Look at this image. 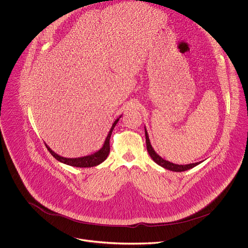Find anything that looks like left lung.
<instances>
[{
  "mask_svg": "<svg viewBox=\"0 0 248 248\" xmlns=\"http://www.w3.org/2000/svg\"><path fill=\"white\" fill-rule=\"evenodd\" d=\"M145 136H146V144H147V151L150 155V156L153 158V160L158 164L159 166L167 169V170H170V171H174V172H183V171H186V170H189L195 166H197L198 164L201 163L200 162H196V163H190V164H186V165H179V164H175V163H172L168 160H165L163 159L161 156H159L155 151L154 150V148L152 147L151 145V142H150V139H149V134H148V131L145 127Z\"/></svg>",
  "mask_w": 248,
  "mask_h": 248,
  "instance_id": "obj_1",
  "label": "left lung"
}]
</instances>
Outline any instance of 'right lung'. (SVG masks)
<instances>
[{"instance_id":"right-lung-1","label":"right lung","mask_w":248,"mask_h":248,"mask_svg":"<svg viewBox=\"0 0 248 248\" xmlns=\"http://www.w3.org/2000/svg\"><path fill=\"white\" fill-rule=\"evenodd\" d=\"M121 117H122V116H120V117L113 123L112 127H111V129H110V131H109V133H108V135H107V137H106V139H105V141H104V143H103L102 148H101L100 150H98L97 152H95V153L90 155H86V156H82V157H75V158H67V157L61 156V155H59L58 154H56L55 152H53V151L48 147L47 144H45V146H46L47 150L49 151V153H50L58 161H60V162H62V163H64V164H66V165L73 166V167H80V168H84V167L86 168V167H93V166H96V165L100 164L101 162H103V161L107 158V156H108V155H109V153H110V143H109L110 137H111V134H112V131H113L114 127H115L116 124H118V122H119V120H120Z\"/></svg>"}]
</instances>
